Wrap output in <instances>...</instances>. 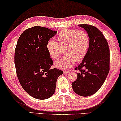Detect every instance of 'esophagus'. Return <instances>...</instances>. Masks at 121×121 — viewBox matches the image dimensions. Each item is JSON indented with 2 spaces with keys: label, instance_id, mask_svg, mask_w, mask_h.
I'll use <instances>...</instances> for the list:
<instances>
[{
  "label": "esophagus",
  "instance_id": "1",
  "mask_svg": "<svg viewBox=\"0 0 121 121\" xmlns=\"http://www.w3.org/2000/svg\"><path fill=\"white\" fill-rule=\"evenodd\" d=\"M70 72V70H69V71H64V73H65V74H68Z\"/></svg>",
  "mask_w": 121,
  "mask_h": 121
}]
</instances>
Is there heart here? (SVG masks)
Returning a JSON list of instances; mask_svg holds the SVG:
<instances>
[{"label": "heart", "instance_id": "obj_1", "mask_svg": "<svg viewBox=\"0 0 121 121\" xmlns=\"http://www.w3.org/2000/svg\"><path fill=\"white\" fill-rule=\"evenodd\" d=\"M90 38L87 32L74 29H64L57 35V42L49 39L46 49L52 59H57L64 49L65 56L54 63V66L60 69L72 67L75 61L82 60L88 51Z\"/></svg>", "mask_w": 121, "mask_h": 121}]
</instances>
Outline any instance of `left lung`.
Listing matches in <instances>:
<instances>
[{"mask_svg": "<svg viewBox=\"0 0 121 121\" xmlns=\"http://www.w3.org/2000/svg\"><path fill=\"white\" fill-rule=\"evenodd\" d=\"M86 31L90 44L86 55L75 68L80 72L72 83L73 90L82 96H89L102 86L110 70V49L104 35L95 26L79 25Z\"/></svg>", "mask_w": 121, "mask_h": 121, "instance_id": "1", "label": "left lung"}]
</instances>
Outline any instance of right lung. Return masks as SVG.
Segmentation results:
<instances>
[{
    "label": "right lung",
    "mask_w": 121,
    "mask_h": 121,
    "mask_svg": "<svg viewBox=\"0 0 121 121\" xmlns=\"http://www.w3.org/2000/svg\"><path fill=\"white\" fill-rule=\"evenodd\" d=\"M56 34L48 28L34 26L24 31L16 44L15 65L20 83L28 94L39 100L53 95L58 78L63 73L51 69L53 63L46 49L48 41Z\"/></svg>",
    "instance_id": "obj_1"
}]
</instances>
